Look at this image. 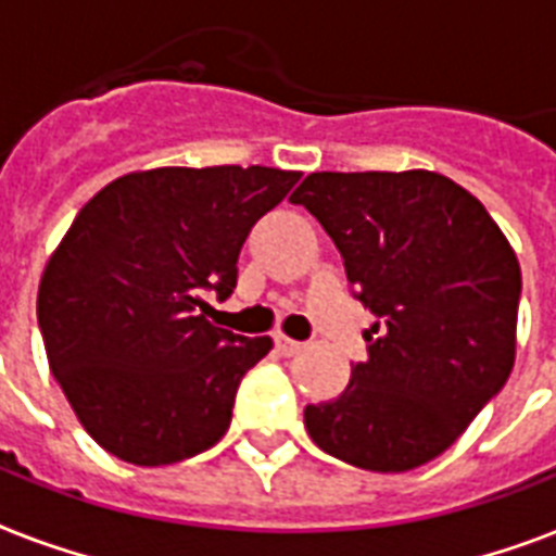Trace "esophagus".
Returning a JSON list of instances; mask_svg holds the SVG:
<instances>
[{
    "label": "esophagus",
    "instance_id": "esophagus-1",
    "mask_svg": "<svg viewBox=\"0 0 556 556\" xmlns=\"http://www.w3.org/2000/svg\"><path fill=\"white\" fill-rule=\"evenodd\" d=\"M274 343H277L279 355H296V352L303 349V343H300V340H291V338H286V334H274Z\"/></svg>",
    "mask_w": 556,
    "mask_h": 556
}]
</instances>
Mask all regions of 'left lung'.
<instances>
[{
	"mask_svg": "<svg viewBox=\"0 0 556 556\" xmlns=\"http://www.w3.org/2000/svg\"><path fill=\"white\" fill-rule=\"evenodd\" d=\"M338 244L378 323L331 401L305 406L323 453L375 473L441 456L508 380L522 274L482 201L430 169L312 173L291 192Z\"/></svg>",
	"mask_w": 556,
	"mask_h": 556,
	"instance_id": "1",
	"label": "left lung"
}]
</instances>
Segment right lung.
Returning <instances> with one entry per match:
<instances>
[{"label":"right lung","instance_id":"add662e5","mask_svg":"<svg viewBox=\"0 0 556 556\" xmlns=\"http://www.w3.org/2000/svg\"><path fill=\"white\" fill-rule=\"evenodd\" d=\"M296 181L274 167H159L77 213L39 279L37 323L51 375L106 453L159 467L225 435L239 380L274 343L216 329L204 294H233L251 227Z\"/></svg>","mask_w":556,"mask_h":556}]
</instances>
